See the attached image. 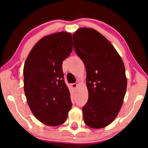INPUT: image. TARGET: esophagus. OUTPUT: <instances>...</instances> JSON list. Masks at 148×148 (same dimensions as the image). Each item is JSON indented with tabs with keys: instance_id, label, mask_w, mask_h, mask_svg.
<instances>
[{
	"instance_id": "1",
	"label": "esophagus",
	"mask_w": 148,
	"mask_h": 148,
	"mask_svg": "<svg viewBox=\"0 0 148 148\" xmlns=\"http://www.w3.org/2000/svg\"><path fill=\"white\" fill-rule=\"evenodd\" d=\"M72 88H73V89H76V87H77V84H76V83L72 84Z\"/></svg>"
}]
</instances>
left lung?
<instances>
[{"mask_svg":"<svg viewBox=\"0 0 148 148\" xmlns=\"http://www.w3.org/2000/svg\"><path fill=\"white\" fill-rule=\"evenodd\" d=\"M74 47L86 66L88 101L83 107L85 123L93 129L108 126L116 118L127 90L121 57L96 30L79 28L73 34Z\"/></svg>","mask_w":148,"mask_h":148,"instance_id":"8db88e82","label":"left lung"}]
</instances>
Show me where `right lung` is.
Wrapping results in <instances>:
<instances>
[{
    "label": "right lung",
    "instance_id": "1",
    "mask_svg": "<svg viewBox=\"0 0 148 148\" xmlns=\"http://www.w3.org/2000/svg\"><path fill=\"white\" fill-rule=\"evenodd\" d=\"M72 47L70 32L47 35L34 45L25 62L27 103L34 117L49 126L64 123L72 106L62 70V61L71 53Z\"/></svg>",
    "mask_w": 148,
    "mask_h": 148
}]
</instances>
